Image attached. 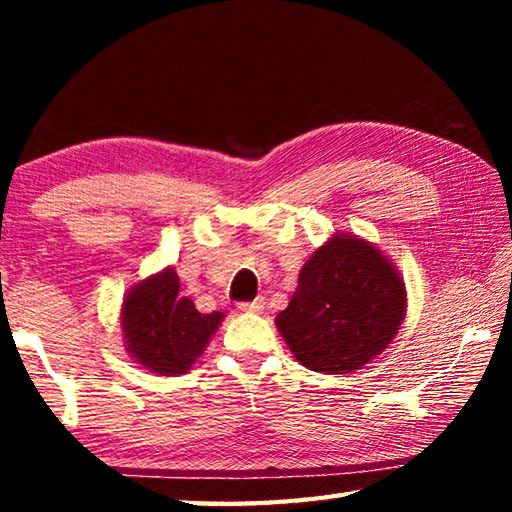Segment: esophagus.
I'll return each mask as SVG.
<instances>
[{
	"label": "esophagus",
	"mask_w": 512,
	"mask_h": 512,
	"mask_svg": "<svg viewBox=\"0 0 512 512\" xmlns=\"http://www.w3.org/2000/svg\"><path fill=\"white\" fill-rule=\"evenodd\" d=\"M266 307L264 298H255L253 302H239V309L246 311V314H262Z\"/></svg>",
	"instance_id": "obj_1"
}]
</instances>
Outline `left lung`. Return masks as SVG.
Returning a JSON list of instances; mask_svg holds the SVG:
<instances>
[{
    "instance_id": "1",
    "label": "left lung",
    "mask_w": 512,
    "mask_h": 512,
    "mask_svg": "<svg viewBox=\"0 0 512 512\" xmlns=\"http://www.w3.org/2000/svg\"><path fill=\"white\" fill-rule=\"evenodd\" d=\"M406 314V287L381 250L336 232L298 275L275 325L302 366L325 375L361 370L395 339Z\"/></svg>"
}]
</instances>
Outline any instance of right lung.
<instances>
[{
	"label": "right lung",
	"mask_w": 512,
	"mask_h": 512,
	"mask_svg": "<svg viewBox=\"0 0 512 512\" xmlns=\"http://www.w3.org/2000/svg\"><path fill=\"white\" fill-rule=\"evenodd\" d=\"M223 316V311L201 314L180 296L176 268L167 266L128 289L119 318L135 363L155 375L178 377L201 357Z\"/></svg>",
	"instance_id": "right-lung-1"
}]
</instances>
